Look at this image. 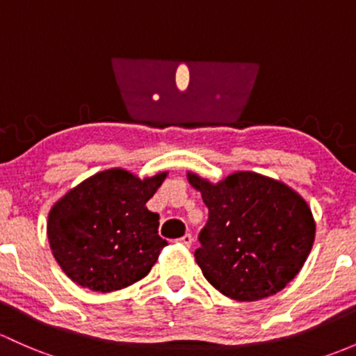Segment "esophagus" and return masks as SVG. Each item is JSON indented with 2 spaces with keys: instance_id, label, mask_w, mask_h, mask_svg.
Wrapping results in <instances>:
<instances>
[{
  "instance_id": "esophagus-1",
  "label": "esophagus",
  "mask_w": 356,
  "mask_h": 356,
  "mask_svg": "<svg viewBox=\"0 0 356 356\" xmlns=\"http://www.w3.org/2000/svg\"><path fill=\"white\" fill-rule=\"evenodd\" d=\"M179 242H181L182 245H186V247H191V244H193V235H191V234H186L184 237H181V238H179Z\"/></svg>"
}]
</instances>
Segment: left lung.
Instances as JSON below:
<instances>
[{
  "label": "left lung",
  "mask_w": 356,
  "mask_h": 356,
  "mask_svg": "<svg viewBox=\"0 0 356 356\" xmlns=\"http://www.w3.org/2000/svg\"><path fill=\"white\" fill-rule=\"evenodd\" d=\"M208 207L196 249L209 285L238 302L283 290L298 275L316 238L307 201L285 182L238 170L218 182L188 172Z\"/></svg>",
  "instance_id": "left-lung-1"
}]
</instances>
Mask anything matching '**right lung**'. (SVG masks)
I'll use <instances>...</instances> for the list:
<instances>
[{"mask_svg":"<svg viewBox=\"0 0 356 356\" xmlns=\"http://www.w3.org/2000/svg\"><path fill=\"white\" fill-rule=\"evenodd\" d=\"M168 172L140 179L126 168L97 172L52 204L47 238L56 263L73 283L93 291L140 282L167 245L147 201Z\"/></svg>","mask_w":356,"mask_h":356,"instance_id":"right-lung-1","label":"right lung"}]
</instances>
